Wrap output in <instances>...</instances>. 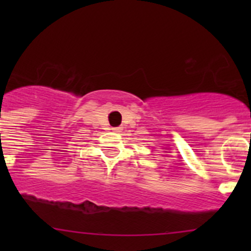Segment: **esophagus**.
<instances>
[{
	"label": "esophagus",
	"mask_w": 251,
	"mask_h": 251,
	"mask_svg": "<svg viewBox=\"0 0 251 251\" xmlns=\"http://www.w3.org/2000/svg\"><path fill=\"white\" fill-rule=\"evenodd\" d=\"M113 130H114V131H115V132H120V131H121V130H123V128H121V127H114V128H113Z\"/></svg>",
	"instance_id": "esophagus-1"
}]
</instances>
